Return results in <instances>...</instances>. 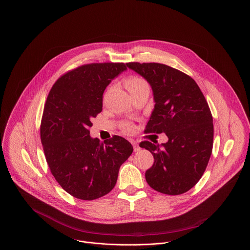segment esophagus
<instances>
[{"label": "esophagus", "instance_id": "esophagus-1", "mask_svg": "<svg viewBox=\"0 0 250 250\" xmlns=\"http://www.w3.org/2000/svg\"><path fill=\"white\" fill-rule=\"evenodd\" d=\"M131 144H132V146H133V150H134L135 152L140 150V147H139V145H138V143H137L136 141H134V140H131Z\"/></svg>", "mask_w": 250, "mask_h": 250}]
</instances>
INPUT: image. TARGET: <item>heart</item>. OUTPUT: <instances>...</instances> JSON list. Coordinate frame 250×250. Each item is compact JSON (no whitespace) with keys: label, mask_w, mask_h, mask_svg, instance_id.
<instances>
[{"label":"heart","mask_w":250,"mask_h":250,"mask_svg":"<svg viewBox=\"0 0 250 250\" xmlns=\"http://www.w3.org/2000/svg\"><path fill=\"white\" fill-rule=\"evenodd\" d=\"M125 85H126L127 89L129 90V92L138 90L142 87H148V84H147V82L145 81V79L140 77V76H136V75L129 76L125 81ZM133 129H134V126L129 123H125V124L123 125V130L126 133L132 132Z\"/></svg>","instance_id":"heart-1"}]
</instances>
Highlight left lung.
Here are the masks:
<instances>
[{
  "label": "left lung",
  "instance_id": "8db88e82",
  "mask_svg": "<svg viewBox=\"0 0 250 250\" xmlns=\"http://www.w3.org/2000/svg\"><path fill=\"white\" fill-rule=\"evenodd\" d=\"M152 87L155 106L146 133H166L162 145L142 141L154 164L145 173L156 191L179 195L192 188L208 165L214 137L213 118L197 83L185 72L158 62H127Z\"/></svg>",
  "mask_w": 250,
  "mask_h": 250
}]
</instances>
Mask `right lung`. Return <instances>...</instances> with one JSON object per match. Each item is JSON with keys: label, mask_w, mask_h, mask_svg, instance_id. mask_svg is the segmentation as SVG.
<instances>
[{"label": "right lung", "mask_w": 250, "mask_h": 250, "mask_svg": "<svg viewBox=\"0 0 250 250\" xmlns=\"http://www.w3.org/2000/svg\"><path fill=\"white\" fill-rule=\"evenodd\" d=\"M125 69L124 62L83 64L62 74L48 94L40 125L44 154L58 184L75 198L94 200L109 193L133 151L124 137L100 142L89 130L102 111L106 87Z\"/></svg>", "instance_id": "obj_1"}]
</instances>
